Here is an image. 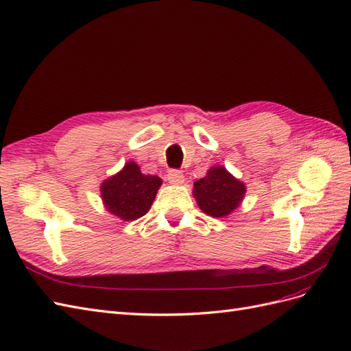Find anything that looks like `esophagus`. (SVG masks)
<instances>
[{"label": "esophagus", "mask_w": 351, "mask_h": 351, "mask_svg": "<svg viewBox=\"0 0 351 351\" xmlns=\"http://www.w3.org/2000/svg\"><path fill=\"white\" fill-rule=\"evenodd\" d=\"M167 179H169L170 184H182L184 182V173L181 172V170L172 169V170H169Z\"/></svg>", "instance_id": "1"}]
</instances>
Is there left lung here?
Here are the masks:
<instances>
[{
  "label": "left lung",
  "instance_id": "left-lung-1",
  "mask_svg": "<svg viewBox=\"0 0 351 351\" xmlns=\"http://www.w3.org/2000/svg\"><path fill=\"white\" fill-rule=\"evenodd\" d=\"M245 186L222 166L212 167L206 178L194 184V195L199 208L208 216L223 217L243 202Z\"/></svg>",
  "mask_w": 351,
  "mask_h": 351
}]
</instances>
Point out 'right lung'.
Here are the masks:
<instances>
[{"instance_id": "right-lung-1", "label": "right lung", "mask_w": 351, "mask_h": 351, "mask_svg": "<svg viewBox=\"0 0 351 351\" xmlns=\"http://www.w3.org/2000/svg\"><path fill=\"white\" fill-rule=\"evenodd\" d=\"M160 185L158 176L144 175L138 165L129 162L122 172L101 185V197L110 213L123 220H136L152 207Z\"/></svg>"}]
</instances>
